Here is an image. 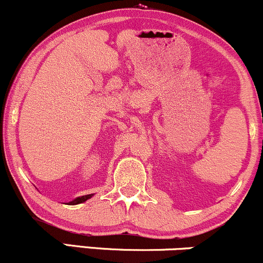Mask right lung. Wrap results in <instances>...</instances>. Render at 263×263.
<instances>
[{
	"label": "right lung",
	"mask_w": 263,
	"mask_h": 263,
	"mask_svg": "<svg viewBox=\"0 0 263 263\" xmlns=\"http://www.w3.org/2000/svg\"><path fill=\"white\" fill-rule=\"evenodd\" d=\"M93 194H87V195H83V197H78L73 199L71 201H69V203H66L68 205H77V204H81V203H85L87 199H90L92 197Z\"/></svg>",
	"instance_id": "obj_1"
}]
</instances>
